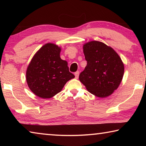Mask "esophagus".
<instances>
[{
    "label": "esophagus",
    "instance_id": "esophagus-1",
    "mask_svg": "<svg viewBox=\"0 0 146 146\" xmlns=\"http://www.w3.org/2000/svg\"><path fill=\"white\" fill-rule=\"evenodd\" d=\"M75 78H78V76H79V71H76L75 73Z\"/></svg>",
    "mask_w": 146,
    "mask_h": 146
}]
</instances>
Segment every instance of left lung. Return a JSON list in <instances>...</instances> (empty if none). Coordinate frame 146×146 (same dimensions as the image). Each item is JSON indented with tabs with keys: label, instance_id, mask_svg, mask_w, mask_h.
I'll return each instance as SVG.
<instances>
[{
	"label": "left lung",
	"instance_id": "8db88e82",
	"mask_svg": "<svg viewBox=\"0 0 146 146\" xmlns=\"http://www.w3.org/2000/svg\"><path fill=\"white\" fill-rule=\"evenodd\" d=\"M87 61L79 80L89 92L104 98L117 90L122 80L124 66L112 48L99 41H91L83 46Z\"/></svg>",
	"mask_w": 146,
	"mask_h": 146
}]
</instances>
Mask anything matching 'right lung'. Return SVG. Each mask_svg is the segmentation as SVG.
Returning a JSON list of instances; mask_svg holds the SVG:
<instances>
[{
	"label": "right lung",
	"mask_w": 146,
	"mask_h": 146,
	"mask_svg": "<svg viewBox=\"0 0 146 146\" xmlns=\"http://www.w3.org/2000/svg\"><path fill=\"white\" fill-rule=\"evenodd\" d=\"M60 51L56 44H45L35 54L27 68L28 87L38 97H53L75 77L69 71L67 62L60 58Z\"/></svg>",
	"instance_id": "right-lung-1"
}]
</instances>
